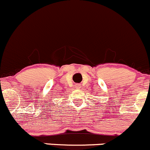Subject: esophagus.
I'll use <instances>...</instances> for the list:
<instances>
[{
	"label": "esophagus",
	"instance_id": "34e87169",
	"mask_svg": "<svg viewBox=\"0 0 150 150\" xmlns=\"http://www.w3.org/2000/svg\"><path fill=\"white\" fill-rule=\"evenodd\" d=\"M76 87L77 89L80 88V85H79V84H76Z\"/></svg>",
	"mask_w": 150,
	"mask_h": 150
}]
</instances>
